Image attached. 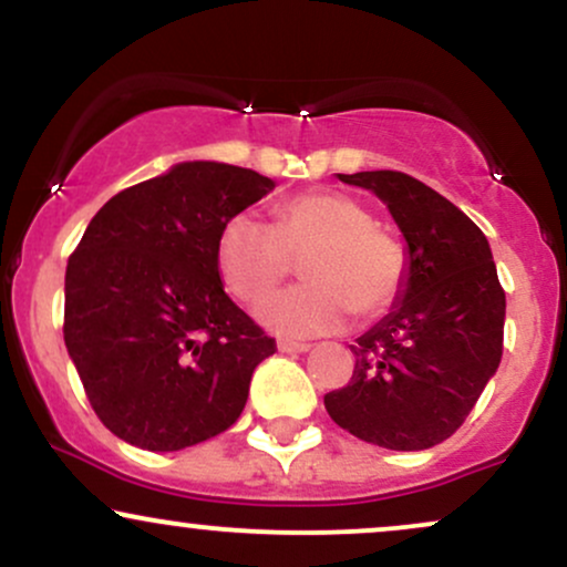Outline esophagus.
Masks as SVG:
<instances>
[{"label": "esophagus", "instance_id": "1", "mask_svg": "<svg viewBox=\"0 0 567 567\" xmlns=\"http://www.w3.org/2000/svg\"><path fill=\"white\" fill-rule=\"evenodd\" d=\"M277 349L282 351V354H303V351H309V349H311V343L288 341V338H282V341H277Z\"/></svg>", "mask_w": 567, "mask_h": 567}]
</instances>
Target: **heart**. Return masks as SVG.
Here are the masks:
<instances>
[{"instance_id": "1", "label": "heart", "mask_w": 567, "mask_h": 567, "mask_svg": "<svg viewBox=\"0 0 567 567\" xmlns=\"http://www.w3.org/2000/svg\"><path fill=\"white\" fill-rule=\"evenodd\" d=\"M290 258H301L298 271L309 282L275 292L256 309L258 320L285 338L330 333L351 311L381 315L405 279L402 247L343 194H298L275 205L269 224L237 213L220 226L218 275L239 301L266 296L288 277Z\"/></svg>"}]
</instances>
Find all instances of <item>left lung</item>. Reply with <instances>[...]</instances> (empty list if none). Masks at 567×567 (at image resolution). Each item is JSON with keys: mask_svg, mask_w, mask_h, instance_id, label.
I'll return each instance as SVG.
<instances>
[{"mask_svg": "<svg viewBox=\"0 0 567 567\" xmlns=\"http://www.w3.org/2000/svg\"><path fill=\"white\" fill-rule=\"evenodd\" d=\"M338 181L373 192L405 239L392 309L357 338L354 373L324 394L338 426L386 451H426L464 424L504 349L506 296L470 216L421 181L368 171Z\"/></svg>", "mask_w": 567, "mask_h": 567, "instance_id": "1", "label": "left lung"}]
</instances>
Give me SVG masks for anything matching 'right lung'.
Listing matches in <instances>:
<instances>
[{"instance_id":"obj_1","label":"right lung","mask_w":567,"mask_h":567,"mask_svg":"<svg viewBox=\"0 0 567 567\" xmlns=\"http://www.w3.org/2000/svg\"><path fill=\"white\" fill-rule=\"evenodd\" d=\"M277 184L226 162H178L112 197L66 266L63 341L109 432L184 451L243 413L275 338L226 296L220 226Z\"/></svg>"}]
</instances>
